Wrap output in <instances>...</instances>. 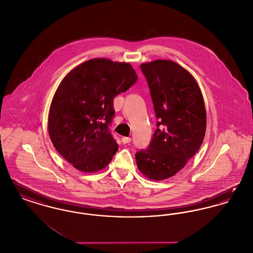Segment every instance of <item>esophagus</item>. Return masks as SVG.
I'll return each instance as SVG.
<instances>
[{
	"instance_id": "esophagus-1",
	"label": "esophagus",
	"mask_w": 253,
	"mask_h": 253,
	"mask_svg": "<svg viewBox=\"0 0 253 253\" xmlns=\"http://www.w3.org/2000/svg\"><path fill=\"white\" fill-rule=\"evenodd\" d=\"M131 137H125V136H123L122 138H121V141H122V143L123 144H127V143H129V142H131Z\"/></svg>"
}]
</instances>
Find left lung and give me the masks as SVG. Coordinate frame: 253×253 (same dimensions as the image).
<instances>
[{"label":"left lung","mask_w":253,"mask_h":253,"mask_svg":"<svg viewBox=\"0 0 253 253\" xmlns=\"http://www.w3.org/2000/svg\"><path fill=\"white\" fill-rule=\"evenodd\" d=\"M140 68L158 121L149 147L135 154L136 165L149 179L164 180L184 168L204 140V99L192 74L172 60H154Z\"/></svg>","instance_id":"obj_1"}]
</instances>
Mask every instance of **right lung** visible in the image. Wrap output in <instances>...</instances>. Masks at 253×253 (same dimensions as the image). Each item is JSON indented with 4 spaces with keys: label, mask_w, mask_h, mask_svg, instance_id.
Instances as JSON below:
<instances>
[{
    "label": "right lung",
    "mask_w": 253,
    "mask_h": 253,
    "mask_svg": "<svg viewBox=\"0 0 253 253\" xmlns=\"http://www.w3.org/2000/svg\"><path fill=\"white\" fill-rule=\"evenodd\" d=\"M137 81L128 62L100 58L78 65L53 96L48 132L56 150L74 168L95 172L105 168L119 150L109 130L114 98Z\"/></svg>",
    "instance_id": "obj_1"
}]
</instances>
